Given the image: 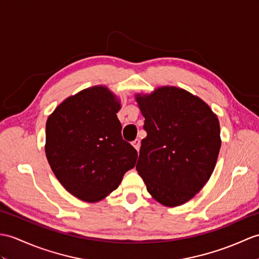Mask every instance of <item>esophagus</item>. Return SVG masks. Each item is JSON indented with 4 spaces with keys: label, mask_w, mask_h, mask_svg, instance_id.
<instances>
[{
    "label": "esophagus",
    "mask_w": 259,
    "mask_h": 259,
    "mask_svg": "<svg viewBox=\"0 0 259 259\" xmlns=\"http://www.w3.org/2000/svg\"><path fill=\"white\" fill-rule=\"evenodd\" d=\"M140 140L139 139H136L134 142H132V146H134L135 147V149L137 150V151H139V150H140Z\"/></svg>",
    "instance_id": "esophagus-1"
}]
</instances>
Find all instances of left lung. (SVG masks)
<instances>
[{"mask_svg":"<svg viewBox=\"0 0 259 259\" xmlns=\"http://www.w3.org/2000/svg\"><path fill=\"white\" fill-rule=\"evenodd\" d=\"M136 101L147 131L136 169L155 201L182 205L214 171L222 144L218 116L200 97L174 86L137 94Z\"/></svg>","mask_w":259,"mask_h":259,"instance_id":"obj_1","label":"left lung"}]
</instances>
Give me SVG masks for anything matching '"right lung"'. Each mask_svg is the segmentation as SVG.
Instances as JSON below:
<instances>
[{"instance_id": "right-lung-1", "label": "right lung", "mask_w": 259, "mask_h": 259, "mask_svg": "<svg viewBox=\"0 0 259 259\" xmlns=\"http://www.w3.org/2000/svg\"><path fill=\"white\" fill-rule=\"evenodd\" d=\"M120 108L109 88L93 86L66 98L47 118L48 163L64 188L81 201L104 200L136 165L137 150L121 137Z\"/></svg>"}]
</instances>
